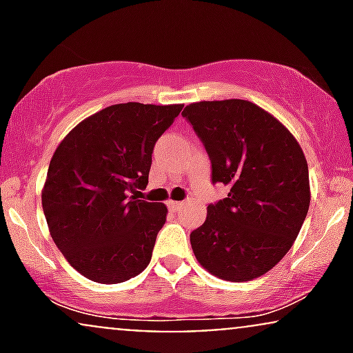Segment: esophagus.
<instances>
[{
    "instance_id": "obj_1",
    "label": "esophagus",
    "mask_w": 353,
    "mask_h": 353,
    "mask_svg": "<svg viewBox=\"0 0 353 353\" xmlns=\"http://www.w3.org/2000/svg\"><path fill=\"white\" fill-rule=\"evenodd\" d=\"M182 205H184V202H179V201H169L168 202V208L174 210V212H177V210H179Z\"/></svg>"
}]
</instances>
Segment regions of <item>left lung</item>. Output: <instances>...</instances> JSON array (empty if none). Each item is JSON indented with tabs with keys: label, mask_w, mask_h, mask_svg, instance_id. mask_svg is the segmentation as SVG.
<instances>
[{
	"label": "left lung",
	"mask_w": 353,
	"mask_h": 353,
	"mask_svg": "<svg viewBox=\"0 0 353 353\" xmlns=\"http://www.w3.org/2000/svg\"><path fill=\"white\" fill-rule=\"evenodd\" d=\"M182 116L204 144L212 184L230 188L190 232L194 255L224 281L261 277L289 252L309 210V168L301 145L250 101H201Z\"/></svg>",
	"instance_id": "8db88e82"
}]
</instances>
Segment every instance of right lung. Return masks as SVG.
Masks as SVG:
<instances>
[{
    "mask_svg": "<svg viewBox=\"0 0 353 353\" xmlns=\"http://www.w3.org/2000/svg\"><path fill=\"white\" fill-rule=\"evenodd\" d=\"M181 109L114 104L79 123L52 154L44 217L54 244L89 281H129L151 262L168 208L139 194L149 182L154 144Z\"/></svg>",
    "mask_w": 353,
    "mask_h": 353,
    "instance_id": "obj_1",
    "label": "right lung"
}]
</instances>
